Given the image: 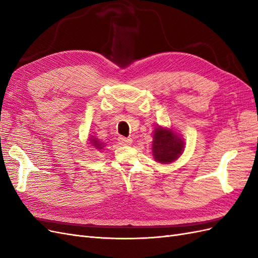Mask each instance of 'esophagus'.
Returning a JSON list of instances; mask_svg holds the SVG:
<instances>
[{"label":"esophagus","mask_w":258,"mask_h":258,"mask_svg":"<svg viewBox=\"0 0 258 258\" xmlns=\"http://www.w3.org/2000/svg\"><path fill=\"white\" fill-rule=\"evenodd\" d=\"M118 141H119L120 145H130L132 143V140L131 139H129V138H122V137L118 139Z\"/></svg>","instance_id":"obj_1"}]
</instances>
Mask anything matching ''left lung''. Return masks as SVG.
Wrapping results in <instances>:
<instances>
[{"instance_id":"8db88e82","label":"left lung","mask_w":258,"mask_h":258,"mask_svg":"<svg viewBox=\"0 0 258 258\" xmlns=\"http://www.w3.org/2000/svg\"><path fill=\"white\" fill-rule=\"evenodd\" d=\"M185 143L172 129L156 127L153 136V156L160 163L175 161L184 151Z\"/></svg>"}]
</instances>
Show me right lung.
<instances>
[{"label": "right lung", "mask_w": 258, "mask_h": 258, "mask_svg": "<svg viewBox=\"0 0 258 258\" xmlns=\"http://www.w3.org/2000/svg\"><path fill=\"white\" fill-rule=\"evenodd\" d=\"M89 142L91 143V145L93 146V147H96V150H98V151H101V150H103V147H104V144L102 143V142H100L99 140L97 139V138H95V137H90L89 138Z\"/></svg>", "instance_id": "add662e5"}]
</instances>
